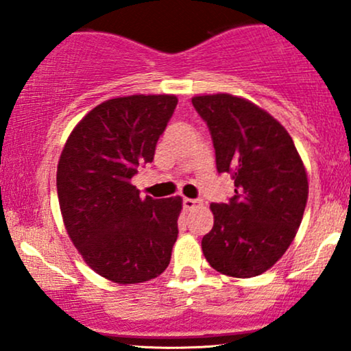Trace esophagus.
Instances as JSON below:
<instances>
[{
  "label": "esophagus",
  "mask_w": 351,
  "mask_h": 351,
  "mask_svg": "<svg viewBox=\"0 0 351 351\" xmlns=\"http://www.w3.org/2000/svg\"><path fill=\"white\" fill-rule=\"evenodd\" d=\"M183 206L186 208L188 211H191V209H195V208H199V206H201V201H199V199L184 198V199H183Z\"/></svg>",
  "instance_id": "esophagus-1"
}]
</instances>
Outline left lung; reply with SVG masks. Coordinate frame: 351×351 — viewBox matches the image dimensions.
I'll return each mask as SVG.
<instances>
[{
    "mask_svg": "<svg viewBox=\"0 0 351 351\" xmlns=\"http://www.w3.org/2000/svg\"><path fill=\"white\" fill-rule=\"evenodd\" d=\"M211 134L216 168L234 196L211 203L215 226L201 241L206 261L231 277L272 267L291 245L308 196L307 173L291 135L267 112L229 94L191 100Z\"/></svg>",
    "mask_w": 351,
    "mask_h": 351,
    "instance_id": "obj_1",
    "label": "left lung"
}]
</instances>
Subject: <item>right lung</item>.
<instances>
[{"mask_svg": "<svg viewBox=\"0 0 351 351\" xmlns=\"http://www.w3.org/2000/svg\"><path fill=\"white\" fill-rule=\"evenodd\" d=\"M175 95H128L100 104L72 130L58 167L64 224L84 261L117 284L160 276L178 237L181 198H140L132 184L152 163L175 112Z\"/></svg>", "mask_w": 351, "mask_h": 351, "instance_id": "right-lung-1", "label": "right lung"}]
</instances>
